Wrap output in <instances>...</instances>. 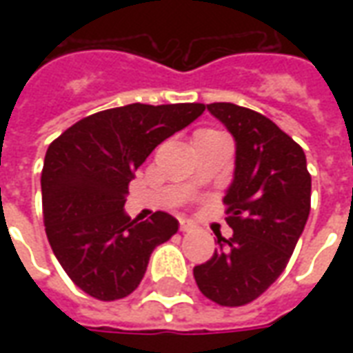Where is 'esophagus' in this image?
<instances>
[{"label":"esophagus","mask_w":353,"mask_h":353,"mask_svg":"<svg viewBox=\"0 0 353 353\" xmlns=\"http://www.w3.org/2000/svg\"><path fill=\"white\" fill-rule=\"evenodd\" d=\"M179 229L183 232H189V230L194 229V223L189 221V219H179Z\"/></svg>","instance_id":"esophagus-1"}]
</instances>
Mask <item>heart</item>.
<instances>
[{"label":"heart","mask_w":353,"mask_h":353,"mask_svg":"<svg viewBox=\"0 0 353 353\" xmlns=\"http://www.w3.org/2000/svg\"><path fill=\"white\" fill-rule=\"evenodd\" d=\"M202 132H214V130H202Z\"/></svg>","instance_id":"obj_1"}]
</instances>
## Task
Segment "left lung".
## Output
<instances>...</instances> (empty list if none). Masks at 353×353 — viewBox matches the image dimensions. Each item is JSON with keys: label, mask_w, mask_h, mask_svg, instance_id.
I'll list each match as a JSON object with an SVG mask.
<instances>
[{"label": "left lung", "mask_w": 353, "mask_h": 353, "mask_svg": "<svg viewBox=\"0 0 353 353\" xmlns=\"http://www.w3.org/2000/svg\"><path fill=\"white\" fill-rule=\"evenodd\" d=\"M208 111L236 145L223 202L232 236H217L214 257L194 266L204 295L221 306L255 301L278 280L310 214L312 177L303 147L257 111L219 101Z\"/></svg>", "instance_id": "8db88e82"}]
</instances>
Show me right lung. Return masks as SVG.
Returning <instances> with one entry per match:
<instances>
[{
  "label": "right lung",
  "mask_w": 353,
  "mask_h": 353,
  "mask_svg": "<svg viewBox=\"0 0 353 353\" xmlns=\"http://www.w3.org/2000/svg\"><path fill=\"white\" fill-rule=\"evenodd\" d=\"M204 103H130L81 119L47 149L41 172L49 244L87 295L117 301L143 280L157 245L177 232L176 217L130 219L128 183L154 147L204 113Z\"/></svg>",
  "instance_id": "1"
}]
</instances>
